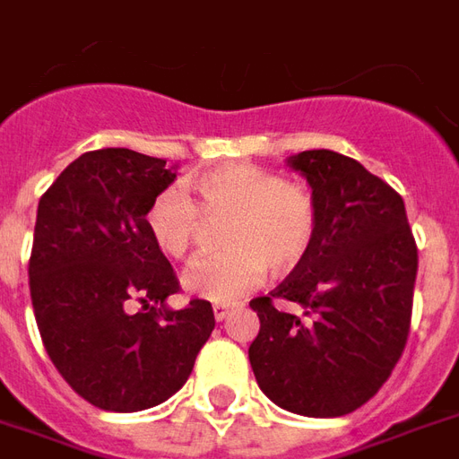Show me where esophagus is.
Returning <instances> with one entry per match:
<instances>
[{"label":"esophagus","mask_w":459,"mask_h":459,"mask_svg":"<svg viewBox=\"0 0 459 459\" xmlns=\"http://www.w3.org/2000/svg\"><path fill=\"white\" fill-rule=\"evenodd\" d=\"M233 312V305H213V317L216 322H223Z\"/></svg>","instance_id":"esophagus-1"}]
</instances>
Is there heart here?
Instances as JSON below:
<instances>
[{"mask_svg":"<svg viewBox=\"0 0 459 459\" xmlns=\"http://www.w3.org/2000/svg\"><path fill=\"white\" fill-rule=\"evenodd\" d=\"M199 209L230 219L223 229L226 253L191 263L181 288L191 298L230 302L273 273L298 268L317 233V204L305 186L282 181L255 164H229L191 179ZM181 186H167L152 199L144 223L154 246L184 258L196 240L201 213Z\"/></svg>","mask_w":459,"mask_h":459,"instance_id":"b5f03b06","label":"heart"}]
</instances>
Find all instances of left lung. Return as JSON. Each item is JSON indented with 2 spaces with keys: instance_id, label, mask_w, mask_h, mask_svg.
Listing matches in <instances>:
<instances>
[{
  "instance_id": "8db88e82",
  "label": "left lung",
  "mask_w": 459,
  "mask_h": 459,
  "mask_svg": "<svg viewBox=\"0 0 459 459\" xmlns=\"http://www.w3.org/2000/svg\"><path fill=\"white\" fill-rule=\"evenodd\" d=\"M288 164L312 186L317 233L298 268L250 302L260 332L248 359L275 405L339 418L374 398L403 354L418 248L403 199L364 164L332 150L299 152Z\"/></svg>"
}]
</instances>
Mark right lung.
Returning a JSON list of instances; mask_svg holds the SVG:
<instances>
[{"mask_svg":"<svg viewBox=\"0 0 459 459\" xmlns=\"http://www.w3.org/2000/svg\"><path fill=\"white\" fill-rule=\"evenodd\" d=\"M174 179L164 160L108 147L71 161L39 201L29 260L36 325L65 384L103 411L164 403L216 327L206 299L167 307L179 280L144 216Z\"/></svg>","mask_w":459,"mask_h":459,"instance_id":"add662e5","label":"right lung"}]
</instances>
